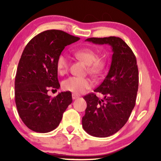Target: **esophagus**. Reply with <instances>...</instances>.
Listing matches in <instances>:
<instances>
[{
    "label": "esophagus",
    "instance_id": "esophagus-1",
    "mask_svg": "<svg viewBox=\"0 0 161 161\" xmlns=\"http://www.w3.org/2000/svg\"><path fill=\"white\" fill-rule=\"evenodd\" d=\"M72 99H73V100H75V99L78 98L79 97L77 95V94H72Z\"/></svg>",
    "mask_w": 161,
    "mask_h": 161
}]
</instances>
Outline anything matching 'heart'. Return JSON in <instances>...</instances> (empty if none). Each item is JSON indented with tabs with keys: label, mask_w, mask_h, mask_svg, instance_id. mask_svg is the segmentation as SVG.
<instances>
[{
	"label": "heart",
	"mask_w": 161,
	"mask_h": 161,
	"mask_svg": "<svg viewBox=\"0 0 161 161\" xmlns=\"http://www.w3.org/2000/svg\"><path fill=\"white\" fill-rule=\"evenodd\" d=\"M73 54L75 57L86 64L90 74L98 76L104 69L105 62L102 59L99 58L97 53L95 50L89 47H83L75 50ZM56 67L59 74H65L69 67V60L68 56L64 54L61 55L57 60ZM62 86L64 89L67 91L80 94L86 90L91 89L93 86V82L89 78L72 76L64 80Z\"/></svg>",
	"instance_id": "heart-1"
}]
</instances>
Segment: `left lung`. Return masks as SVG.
Returning <instances> with one entry per match:
<instances>
[{"mask_svg": "<svg viewBox=\"0 0 161 161\" xmlns=\"http://www.w3.org/2000/svg\"><path fill=\"white\" fill-rule=\"evenodd\" d=\"M86 41L111 46V67L103 83L94 90L104 95L100 100L94 93L84 96L87 104L82 118L84 130L95 137H108L118 132L128 120L136 105L138 69L135 55L119 37L89 38Z\"/></svg>", "mask_w": 161, "mask_h": 161, "instance_id": "8db88e82", "label": "left lung"}]
</instances>
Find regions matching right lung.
I'll list each match as a JSON object with an SVG mask.
<instances>
[{"label":"right lung","instance_id":"right-lung-1","mask_svg":"<svg viewBox=\"0 0 161 161\" xmlns=\"http://www.w3.org/2000/svg\"><path fill=\"white\" fill-rule=\"evenodd\" d=\"M79 39L63 31L47 30L25 46L15 76V103L22 121L31 130L44 133L56 129L72 102L70 92L55 97L47 92L60 87L56 62L61 52Z\"/></svg>","mask_w":161,"mask_h":161}]
</instances>
